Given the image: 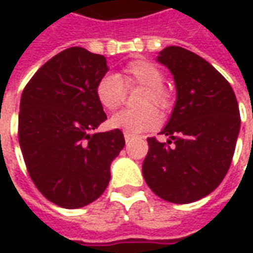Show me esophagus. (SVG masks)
<instances>
[{"instance_id": "1", "label": "esophagus", "mask_w": 253, "mask_h": 253, "mask_svg": "<svg viewBox=\"0 0 253 253\" xmlns=\"http://www.w3.org/2000/svg\"><path fill=\"white\" fill-rule=\"evenodd\" d=\"M124 138H125V142L128 143L131 139H133V135H132V133H128V132H125V133H124Z\"/></svg>"}]
</instances>
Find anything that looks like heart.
I'll return each instance as SVG.
<instances>
[{
	"label": "heart",
	"mask_w": 253,
	"mask_h": 253,
	"mask_svg": "<svg viewBox=\"0 0 253 253\" xmlns=\"http://www.w3.org/2000/svg\"><path fill=\"white\" fill-rule=\"evenodd\" d=\"M165 76L162 70L148 60H132L122 69L121 74H104L95 85V97L104 110L115 111L124 101L125 88L132 85H142L145 91L141 97V110H122L117 112L110 125L115 129H122L128 133H141L152 131L161 125V114L153 104L159 108H168L170 97L168 90L162 85Z\"/></svg>",
	"instance_id": "1"
}]
</instances>
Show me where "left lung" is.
Instances as JSON below:
<instances>
[{
	"mask_svg": "<svg viewBox=\"0 0 253 253\" xmlns=\"http://www.w3.org/2000/svg\"><path fill=\"white\" fill-rule=\"evenodd\" d=\"M158 62L173 74L176 104L161 132L168 143L148 138L142 173L156 196L187 204L209 196L225 177L241 126L238 102L224 76L199 54L169 46Z\"/></svg>",
	"mask_w": 253,
	"mask_h": 253,
	"instance_id": "left-lung-1",
	"label": "left lung"
}]
</instances>
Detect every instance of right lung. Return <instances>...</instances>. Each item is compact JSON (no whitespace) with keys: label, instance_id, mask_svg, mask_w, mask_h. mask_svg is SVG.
Segmentation results:
<instances>
[{"label":"right lung","instance_id":"1","mask_svg":"<svg viewBox=\"0 0 253 253\" xmlns=\"http://www.w3.org/2000/svg\"><path fill=\"white\" fill-rule=\"evenodd\" d=\"M107 59L69 47L34 74L19 104L18 138L38 190L63 209H80L107 189L111 162L125 146L120 129L97 132L107 120L97 101V82Z\"/></svg>","mask_w":253,"mask_h":253}]
</instances>
